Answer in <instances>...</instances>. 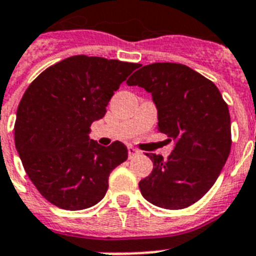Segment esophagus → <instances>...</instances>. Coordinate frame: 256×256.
Listing matches in <instances>:
<instances>
[{"label": "esophagus", "mask_w": 256, "mask_h": 256, "mask_svg": "<svg viewBox=\"0 0 256 256\" xmlns=\"http://www.w3.org/2000/svg\"><path fill=\"white\" fill-rule=\"evenodd\" d=\"M128 158H132V156H136L140 154V152H138L136 148H132V146H130V148H128Z\"/></svg>", "instance_id": "34e87169"}]
</instances>
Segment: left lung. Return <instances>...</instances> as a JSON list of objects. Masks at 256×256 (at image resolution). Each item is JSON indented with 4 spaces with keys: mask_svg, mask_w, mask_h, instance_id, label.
Here are the masks:
<instances>
[{
    "mask_svg": "<svg viewBox=\"0 0 256 256\" xmlns=\"http://www.w3.org/2000/svg\"><path fill=\"white\" fill-rule=\"evenodd\" d=\"M128 85L152 92L158 130L175 142L166 160L146 154L154 168L140 182L144 198L168 210L194 204L212 187L230 154V112L222 94L202 74L171 62L140 68Z\"/></svg>",
    "mask_w": 256,
    "mask_h": 256,
    "instance_id": "1",
    "label": "left lung"
}]
</instances>
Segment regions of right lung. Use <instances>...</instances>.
Segmentation results:
<instances>
[{
    "instance_id": "add662e5",
    "label": "right lung",
    "mask_w": 256,
    "mask_h": 256,
    "mask_svg": "<svg viewBox=\"0 0 256 256\" xmlns=\"http://www.w3.org/2000/svg\"><path fill=\"white\" fill-rule=\"evenodd\" d=\"M138 64L74 56L42 72L18 104L14 140L26 174L52 204L84 210L104 198L108 175L128 160L116 140L88 138L94 120Z\"/></svg>"
}]
</instances>
